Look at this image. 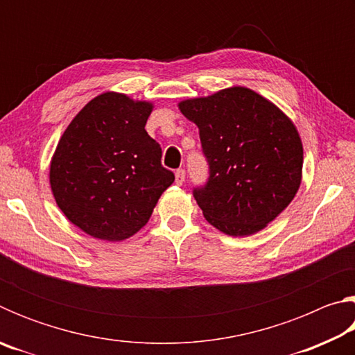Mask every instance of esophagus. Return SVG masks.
Here are the masks:
<instances>
[{
	"instance_id": "esophagus-1",
	"label": "esophagus",
	"mask_w": 355,
	"mask_h": 355,
	"mask_svg": "<svg viewBox=\"0 0 355 355\" xmlns=\"http://www.w3.org/2000/svg\"><path fill=\"white\" fill-rule=\"evenodd\" d=\"M175 183H177L178 186H182V184L184 183V171H183V169H178V171L175 172Z\"/></svg>"
}]
</instances>
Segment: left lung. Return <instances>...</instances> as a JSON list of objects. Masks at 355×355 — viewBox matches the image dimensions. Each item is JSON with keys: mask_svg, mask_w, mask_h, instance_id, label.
<instances>
[{"mask_svg": "<svg viewBox=\"0 0 355 355\" xmlns=\"http://www.w3.org/2000/svg\"><path fill=\"white\" fill-rule=\"evenodd\" d=\"M199 127L209 177L194 197L205 219L230 236L263 230L290 205L302 180V141L272 101L243 86L178 103Z\"/></svg>", "mask_w": 355, "mask_h": 355, "instance_id": "1", "label": "left lung"}]
</instances>
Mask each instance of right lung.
<instances>
[{
	"label": "right lung",
	"instance_id": "1",
	"mask_svg": "<svg viewBox=\"0 0 355 355\" xmlns=\"http://www.w3.org/2000/svg\"><path fill=\"white\" fill-rule=\"evenodd\" d=\"M150 101L105 92L71 120L50 164V186L61 211L84 233L116 243L147 224L175 180L161 166L148 136Z\"/></svg>",
	"mask_w": 355,
	"mask_h": 355
}]
</instances>
